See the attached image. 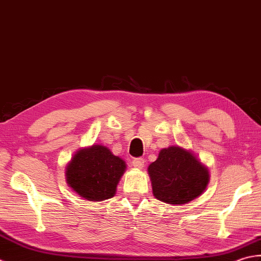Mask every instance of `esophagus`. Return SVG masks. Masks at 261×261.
Masks as SVG:
<instances>
[{"mask_svg": "<svg viewBox=\"0 0 261 261\" xmlns=\"http://www.w3.org/2000/svg\"><path fill=\"white\" fill-rule=\"evenodd\" d=\"M132 164H133V167L136 169H143V167H144V164H145V160L143 158H137L133 160Z\"/></svg>", "mask_w": 261, "mask_h": 261, "instance_id": "obj_1", "label": "esophagus"}]
</instances>
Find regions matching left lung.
I'll use <instances>...</instances> for the list:
<instances>
[{
    "mask_svg": "<svg viewBox=\"0 0 261 261\" xmlns=\"http://www.w3.org/2000/svg\"><path fill=\"white\" fill-rule=\"evenodd\" d=\"M153 195L159 200L181 205L203 193L210 175L203 164L190 152L179 146L163 148L148 166Z\"/></svg>",
    "mask_w": 261,
    "mask_h": 261,
    "instance_id": "left-lung-1",
    "label": "left lung"
}]
</instances>
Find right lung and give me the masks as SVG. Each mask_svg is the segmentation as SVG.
Masks as SVG:
<instances>
[{"label":"right lung","mask_w":261,"mask_h":261,"mask_svg":"<svg viewBox=\"0 0 261 261\" xmlns=\"http://www.w3.org/2000/svg\"><path fill=\"white\" fill-rule=\"evenodd\" d=\"M125 169V162L107 147L93 145L80 150L73 156L66 168V179L80 196L100 201L114 197Z\"/></svg>","instance_id":"right-lung-1"}]
</instances>
